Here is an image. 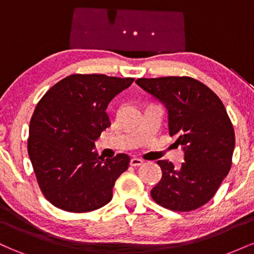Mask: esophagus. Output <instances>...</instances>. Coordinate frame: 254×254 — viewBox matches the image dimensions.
<instances>
[{
	"mask_svg": "<svg viewBox=\"0 0 254 254\" xmlns=\"http://www.w3.org/2000/svg\"><path fill=\"white\" fill-rule=\"evenodd\" d=\"M143 164V161H142L141 159H138V157H132V159L130 160V166H132V167H138V166H141Z\"/></svg>",
	"mask_w": 254,
	"mask_h": 254,
	"instance_id": "obj_1",
	"label": "esophagus"
}]
</instances>
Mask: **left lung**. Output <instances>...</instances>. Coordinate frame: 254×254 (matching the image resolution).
<instances>
[{
    "label": "left lung",
    "instance_id": "obj_1",
    "mask_svg": "<svg viewBox=\"0 0 254 254\" xmlns=\"http://www.w3.org/2000/svg\"><path fill=\"white\" fill-rule=\"evenodd\" d=\"M136 83L168 111L170 135L183 145L182 167L160 160L161 180L150 191L159 205L192 211L215 196L232 166L235 133L221 99L189 76L137 78Z\"/></svg>",
    "mask_w": 254,
    "mask_h": 254
}]
</instances>
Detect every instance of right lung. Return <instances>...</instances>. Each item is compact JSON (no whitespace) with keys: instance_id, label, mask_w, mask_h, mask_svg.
Returning <instances> with one entry per match:
<instances>
[{"instance_id":"right-lung-1","label":"right lung","mask_w":254,"mask_h":254,"mask_svg":"<svg viewBox=\"0 0 254 254\" xmlns=\"http://www.w3.org/2000/svg\"><path fill=\"white\" fill-rule=\"evenodd\" d=\"M132 77L72 74L52 86L30 122L27 150L38 185L52 205L69 212L97 210L112 199L130 156L101 159L92 149L111 127L107 105Z\"/></svg>"}]
</instances>
